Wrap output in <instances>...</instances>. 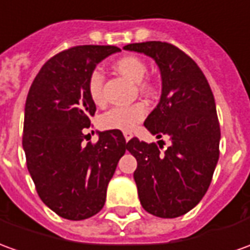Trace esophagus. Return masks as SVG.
<instances>
[{
	"label": "esophagus",
	"mask_w": 250,
	"mask_h": 250,
	"mask_svg": "<svg viewBox=\"0 0 250 250\" xmlns=\"http://www.w3.org/2000/svg\"><path fill=\"white\" fill-rule=\"evenodd\" d=\"M123 135H125V139L128 142L131 138H132V132L131 131H123Z\"/></svg>",
	"instance_id": "34e87169"
}]
</instances>
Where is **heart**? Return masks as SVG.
I'll use <instances>...</instances> for the list:
<instances>
[{
	"label": "heart",
	"mask_w": 250,
	"mask_h": 250,
	"mask_svg": "<svg viewBox=\"0 0 250 250\" xmlns=\"http://www.w3.org/2000/svg\"><path fill=\"white\" fill-rule=\"evenodd\" d=\"M115 69L122 76L137 83L139 93L146 97H151L155 93V83L151 80L143 78L147 73V66L145 61L137 55H123L115 61ZM104 74L100 67H93L86 80V89L90 99L96 104H103L104 101ZM147 115V107L143 103H135L131 105L113 107L101 116V125L105 130L130 131L135 128Z\"/></svg>",
	"instance_id": "heart-1"
}]
</instances>
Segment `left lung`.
I'll return each mask as SVG.
<instances>
[{"label":"left lung","mask_w":250,"mask_h":250,"mask_svg":"<svg viewBox=\"0 0 250 250\" xmlns=\"http://www.w3.org/2000/svg\"><path fill=\"white\" fill-rule=\"evenodd\" d=\"M125 50L143 52L160 66L161 100L145 127L172 142L165 150L137 137L127 142L138 162L134 180L139 200L151 215H184L207 192L219 158L221 127L212 90L196 62L170 43H132Z\"/></svg>","instance_id":"obj_1"}]
</instances>
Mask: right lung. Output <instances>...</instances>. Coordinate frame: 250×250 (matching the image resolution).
<instances>
[{"label":"right lung","instance_id":"add662e5","mask_svg":"<svg viewBox=\"0 0 250 250\" xmlns=\"http://www.w3.org/2000/svg\"><path fill=\"white\" fill-rule=\"evenodd\" d=\"M116 46H76L42 66L28 92L22 147L35 188L55 214L70 221L96 215L104 207L107 187L127 143L120 130L83 143L96 112L86 80ZM88 141V139H86Z\"/></svg>","mask_w":250,"mask_h":250}]
</instances>
